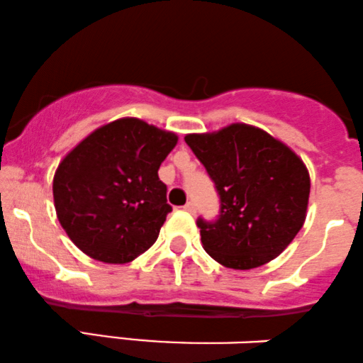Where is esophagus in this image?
I'll use <instances>...</instances> for the list:
<instances>
[{
    "label": "esophagus",
    "mask_w": 363,
    "mask_h": 363,
    "mask_svg": "<svg viewBox=\"0 0 363 363\" xmlns=\"http://www.w3.org/2000/svg\"><path fill=\"white\" fill-rule=\"evenodd\" d=\"M183 208H185L186 212H190V214H195V211H197V208H195V203L194 202H186L185 206H183Z\"/></svg>",
    "instance_id": "esophagus-1"
}]
</instances>
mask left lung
<instances>
[{"mask_svg":"<svg viewBox=\"0 0 363 363\" xmlns=\"http://www.w3.org/2000/svg\"><path fill=\"white\" fill-rule=\"evenodd\" d=\"M185 143L219 197V216L197 219L203 250L234 270L279 257L301 231L309 200V173L296 152L245 123L190 134Z\"/></svg>","mask_w":363,"mask_h":363,"instance_id":"left-lung-1","label":"left lung"}]
</instances>
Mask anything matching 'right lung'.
<instances>
[{
  "label": "right lung",
  "mask_w": 363,
  "mask_h": 363,
  "mask_svg": "<svg viewBox=\"0 0 363 363\" xmlns=\"http://www.w3.org/2000/svg\"><path fill=\"white\" fill-rule=\"evenodd\" d=\"M177 140L138 118H121L64 157L52 185L55 212L83 253L129 263L155 245L172 212L157 169Z\"/></svg>",
  "instance_id": "right-lung-1"
}]
</instances>
